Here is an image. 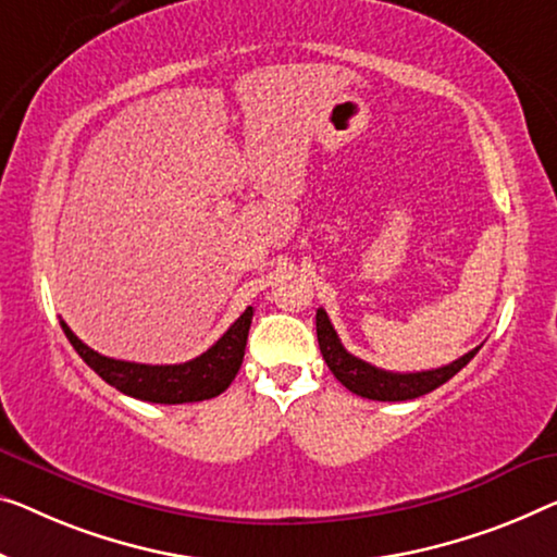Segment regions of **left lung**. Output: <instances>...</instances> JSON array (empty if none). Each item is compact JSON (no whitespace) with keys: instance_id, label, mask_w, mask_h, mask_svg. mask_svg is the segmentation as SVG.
Listing matches in <instances>:
<instances>
[{"instance_id":"obj_1","label":"left lung","mask_w":557,"mask_h":557,"mask_svg":"<svg viewBox=\"0 0 557 557\" xmlns=\"http://www.w3.org/2000/svg\"><path fill=\"white\" fill-rule=\"evenodd\" d=\"M318 320V343H320V352L325 358L327 368L332 370L339 383H343L350 393L368 397V400H380V403H400V400H414V397L433 393L435 387L445 385L447 380L468 364L472 358H475L480 347L475 350L465 352L462 358H458L450 364H443V368L435 370H422V372H389V370H380L375 364L364 362L360 358H355L339 343L335 327L327 318V312L318 310L314 314Z\"/></svg>"}]
</instances>
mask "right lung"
Here are the masks:
<instances>
[{
  "label": "right lung",
  "instance_id": "add662e5",
  "mask_svg": "<svg viewBox=\"0 0 557 557\" xmlns=\"http://www.w3.org/2000/svg\"><path fill=\"white\" fill-rule=\"evenodd\" d=\"M60 325L79 358L85 360L104 383L117 387L124 395L137 397V400L182 405L210 400V397H218L230 387L245 358L247 332H250L252 325V307H247V310L232 322L230 330L210 347V350L202 352L195 360L180 364H143L107 358V355H99L92 347L82 343V339L66 327L64 320H60Z\"/></svg>",
  "mask_w": 557,
  "mask_h": 557
}]
</instances>
